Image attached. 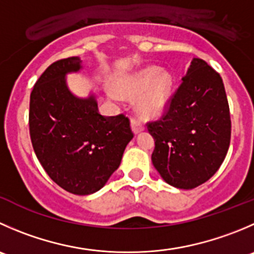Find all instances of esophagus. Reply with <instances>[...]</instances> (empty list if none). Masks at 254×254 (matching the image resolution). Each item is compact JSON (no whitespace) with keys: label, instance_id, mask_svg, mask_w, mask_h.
<instances>
[{"label":"esophagus","instance_id":"obj_1","mask_svg":"<svg viewBox=\"0 0 254 254\" xmlns=\"http://www.w3.org/2000/svg\"><path fill=\"white\" fill-rule=\"evenodd\" d=\"M131 130L134 131V134H139V132H141L144 130V127L137 120L131 119Z\"/></svg>","mask_w":254,"mask_h":254}]
</instances>
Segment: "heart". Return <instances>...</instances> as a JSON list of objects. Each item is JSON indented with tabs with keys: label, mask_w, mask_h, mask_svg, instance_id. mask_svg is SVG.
<instances>
[{
	"label": "heart",
	"mask_w": 254,
	"mask_h": 254,
	"mask_svg": "<svg viewBox=\"0 0 254 254\" xmlns=\"http://www.w3.org/2000/svg\"><path fill=\"white\" fill-rule=\"evenodd\" d=\"M136 109L144 119L161 117L169 109L172 99V78L169 73L160 72L155 67H146L134 74L119 78L115 90H109L112 99L134 98L139 95Z\"/></svg>",
	"instance_id": "obj_1"
}]
</instances>
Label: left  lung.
<instances>
[{
	"instance_id": "8db88e82",
	"label": "left lung",
	"mask_w": 254,
	"mask_h": 254,
	"mask_svg": "<svg viewBox=\"0 0 254 254\" xmlns=\"http://www.w3.org/2000/svg\"><path fill=\"white\" fill-rule=\"evenodd\" d=\"M169 112L147 130L152 165L171 186L191 190L222 165L231 140L230 107L222 78L200 58L191 61Z\"/></svg>"
}]
</instances>
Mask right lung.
<instances>
[{"mask_svg":"<svg viewBox=\"0 0 254 254\" xmlns=\"http://www.w3.org/2000/svg\"><path fill=\"white\" fill-rule=\"evenodd\" d=\"M83 68L79 57L49 65L29 100V134L39 162L58 186L74 195L99 191L119 167L134 137L127 118L103 117L94 93L77 97L67 74Z\"/></svg>","mask_w":254,"mask_h":254,"instance_id":"1","label":"right lung"}]
</instances>
